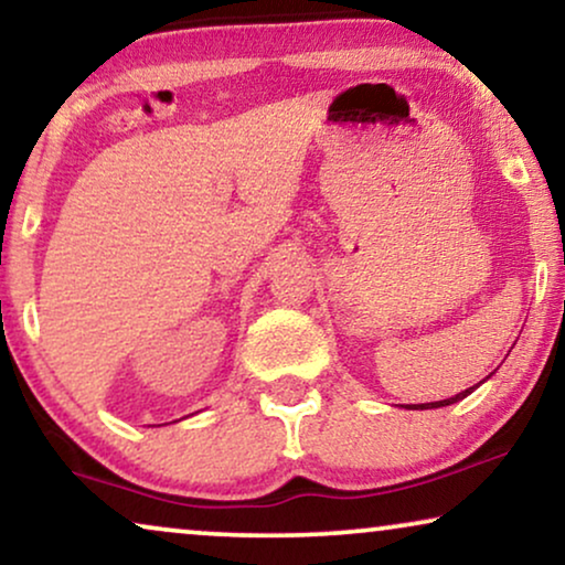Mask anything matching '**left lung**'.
Wrapping results in <instances>:
<instances>
[{
  "mask_svg": "<svg viewBox=\"0 0 565 565\" xmlns=\"http://www.w3.org/2000/svg\"><path fill=\"white\" fill-rule=\"evenodd\" d=\"M476 387H478V385H476ZM476 387L465 390V393H457L455 397H447V401H439V403H420V405H411V408H413V411H418V408L426 411V408H441V405H452V403H457V401H462V397H468Z\"/></svg>",
  "mask_w": 565,
  "mask_h": 565,
  "instance_id": "obj_1",
  "label": "left lung"
}]
</instances>
